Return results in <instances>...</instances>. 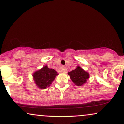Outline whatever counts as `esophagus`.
<instances>
[{"mask_svg":"<svg viewBox=\"0 0 124 124\" xmlns=\"http://www.w3.org/2000/svg\"><path fill=\"white\" fill-rule=\"evenodd\" d=\"M61 71H62V72H63V73H66V72H67L66 68H65V67H63Z\"/></svg>","mask_w":124,"mask_h":124,"instance_id":"obj_1","label":"esophagus"}]
</instances>
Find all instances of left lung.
<instances>
[{
  "instance_id": "obj_1",
  "label": "left lung",
  "mask_w": 124,
  "mask_h": 124,
  "mask_svg": "<svg viewBox=\"0 0 124 124\" xmlns=\"http://www.w3.org/2000/svg\"><path fill=\"white\" fill-rule=\"evenodd\" d=\"M68 75L70 76L72 82L78 86H81L86 83L90 76L89 74L79 66H77L75 70L68 72Z\"/></svg>"
}]
</instances>
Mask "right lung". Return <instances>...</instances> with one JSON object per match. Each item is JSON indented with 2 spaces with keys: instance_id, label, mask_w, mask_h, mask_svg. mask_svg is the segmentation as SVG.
<instances>
[{
  "instance_id": "add662e5",
  "label": "right lung",
  "mask_w": 124,
  "mask_h": 124,
  "mask_svg": "<svg viewBox=\"0 0 124 124\" xmlns=\"http://www.w3.org/2000/svg\"><path fill=\"white\" fill-rule=\"evenodd\" d=\"M58 75L56 71L54 69H49L46 65L34 72L32 76L37 86L39 89H44L50 86Z\"/></svg>"
}]
</instances>
